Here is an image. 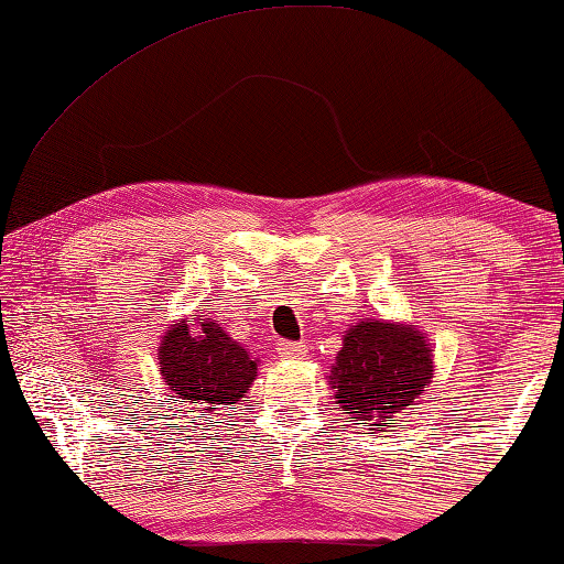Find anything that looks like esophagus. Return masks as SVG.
<instances>
[{"label": "esophagus", "instance_id": "1", "mask_svg": "<svg viewBox=\"0 0 564 564\" xmlns=\"http://www.w3.org/2000/svg\"><path fill=\"white\" fill-rule=\"evenodd\" d=\"M279 356L281 359H303V356H306V344L279 341Z\"/></svg>", "mask_w": 564, "mask_h": 564}]
</instances>
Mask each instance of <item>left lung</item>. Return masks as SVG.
<instances>
[{
  "label": "left lung",
  "instance_id": "left-lung-1",
  "mask_svg": "<svg viewBox=\"0 0 564 564\" xmlns=\"http://www.w3.org/2000/svg\"><path fill=\"white\" fill-rule=\"evenodd\" d=\"M338 411L371 434L387 432L434 379V348L422 328L387 318H361L344 334L330 366Z\"/></svg>",
  "mask_w": 564,
  "mask_h": 564
}]
</instances>
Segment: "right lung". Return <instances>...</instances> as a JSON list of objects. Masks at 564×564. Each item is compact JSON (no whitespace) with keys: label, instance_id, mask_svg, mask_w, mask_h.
I'll list each match as a JSON object with an SVG mask.
<instances>
[{"label":"right lung","instance_id":"obj_1","mask_svg":"<svg viewBox=\"0 0 564 564\" xmlns=\"http://www.w3.org/2000/svg\"><path fill=\"white\" fill-rule=\"evenodd\" d=\"M158 364L173 401H183L200 414L236 404L258 377V359L248 348L203 316L193 324L181 318L167 326L160 336Z\"/></svg>","mask_w":564,"mask_h":564}]
</instances>
